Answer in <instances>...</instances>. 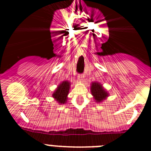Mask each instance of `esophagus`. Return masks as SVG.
Listing matches in <instances>:
<instances>
[{
  "label": "esophagus",
  "mask_w": 151,
  "mask_h": 151,
  "mask_svg": "<svg viewBox=\"0 0 151 151\" xmlns=\"http://www.w3.org/2000/svg\"><path fill=\"white\" fill-rule=\"evenodd\" d=\"M77 78H78V80L82 81V80L84 78V75L83 74H78V76H77Z\"/></svg>",
  "instance_id": "obj_1"
}]
</instances>
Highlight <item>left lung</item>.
I'll return each mask as SVG.
<instances>
[{
    "instance_id": "obj_1",
    "label": "left lung",
    "mask_w": 151,
    "mask_h": 151,
    "mask_svg": "<svg viewBox=\"0 0 151 151\" xmlns=\"http://www.w3.org/2000/svg\"><path fill=\"white\" fill-rule=\"evenodd\" d=\"M91 94L94 97V99L97 102H101L103 100H104L107 97V92L103 88L101 85L97 82H94L91 85Z\"/></svg>"
}]
</instances>
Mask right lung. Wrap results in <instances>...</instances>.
<instances>
[{
	"label": "right lung",
	"mask_w": 151,
	"mask_h": 151,
	"mask_svg": "<svg viewBox=\"0 0 151 151\" xmlns=\"http://www.w3.org/2000/svg\"><path fill=\"white\" fill-rule=\"evenodd\" d=\"M70 84L68 82H63L60 84V85L57 87L54 93L53 94V97L57 100V101L60 103V104H63L66 103L67 101V95L69 94V86Z\"/></svg>",
	"instance_id": "1"
}]
</instances>
